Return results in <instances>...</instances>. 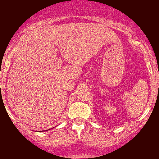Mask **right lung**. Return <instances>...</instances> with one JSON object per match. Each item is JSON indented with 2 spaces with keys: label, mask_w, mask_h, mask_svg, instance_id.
I'll list each match as a JSON object with an SVG mask.
<instances>
[{
  "label": "right lung",
  "mask_w": 159,
  "mask_h": 159,
  "mask_svg": "<svg viewBox=\"0 0 159 159\" xmlns=\"http://www.w3.org/2000/svg\"><path fill=\"white\" fill-rule=\"evenodd\" d=\"M45 131H42V132H45ZM47 131H48V130H47Z\"/></svg>",
  "instance_id": "obj_1"
}]
</instances>
